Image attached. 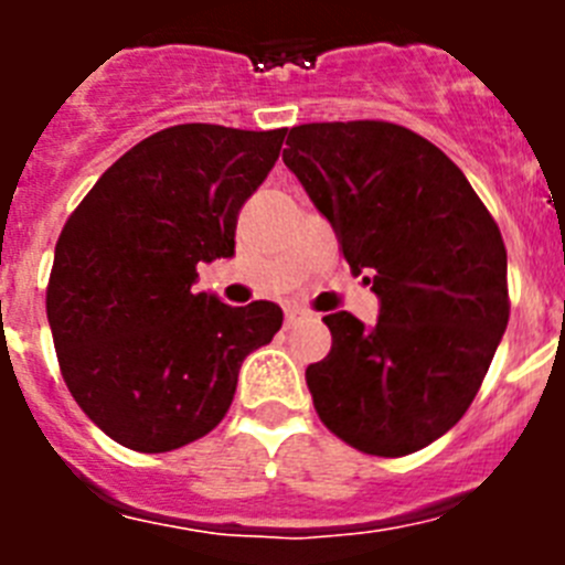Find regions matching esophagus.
<instances>
[{"instance_id":"obj_1","label":"esophagus","mask_w":565,"mask_h":565,"mask_svg":"<svg viewBox=\"0 0 565 565\" xmlns=\"http://www.w3.org/2000/svg\"><path fill=\"white\" fill-rule=\"evenodd\" d=\"M308 313L302 308H288L286 311V328H297L299 322H306Z\"/></svg>"}]
</instances>
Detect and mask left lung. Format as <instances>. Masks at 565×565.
<instances>
[{
	"mask_svg": "<svg viewBox=\"0 0 565 565\" xmlns=\"http://www.w3.org/2000/svg\"><path fill=\"white\" fill-rule=\"evenodd\" d=\"M286 143V167L379 297L371 328L322 317L333 344L306 371L313 407L356 450L411 456L456 427L507 331L498 223L461 169L398 124H302Z\"/></svg>",
	"mask_w": 565,
	"mask_h": 565,
	"instance_id": "8db88e82",
	"label": "left lung"
}]
</instances>
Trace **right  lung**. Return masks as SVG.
<instances>
[{
	"instance_id": "obj_1",
	"label": "right lung",
	"mask_w": 565,
	"mask_h": 565,
	"mask_svg": "<svg viewBox=\"0 0 565 565\" xmlns=\"http://www.w3.org/2000/svg\"><path fill=\"white\" fill-rule=\"evenodd\" d=\"M288 129L178 124L121 154L56 243L47 322L62 376L113 441L169 452L223 422L243 359L282 311L198 294V266L232 257L243 203Z\"/></svg>"
}]
</instances>
